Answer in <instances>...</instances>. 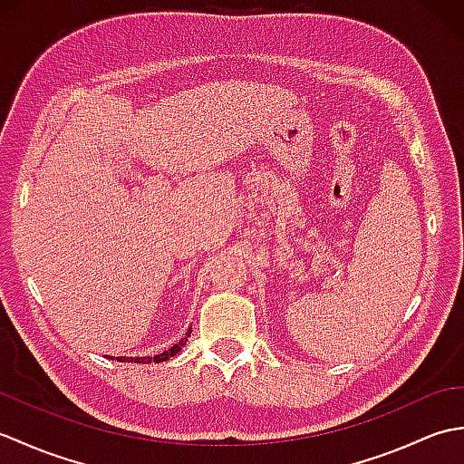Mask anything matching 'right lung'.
<instances>
[{
    "label": "right lung",
    "mask_w": 464,
    "mask_h": 464,
    "mask_svg": "<svg viewBox=\"0 0 464 464\" xmlns=\"http://www.w3.org/2000/svg\"><path fill=\"white\" fill-rule=\"evenodd\" d=\"M187 337H191V327H189V331L185 333V337L179 341V343H175L173 347H169L167 351H163V353H160V354H153V357H115L117 361L120 362H143V364H150V362H163V361H169L171 357H175L177 353H179L183 347H185V343H187ZM110 359H113V357H110Z\"/></svg>",
    "instance_id": "1"
}]
</instances>
